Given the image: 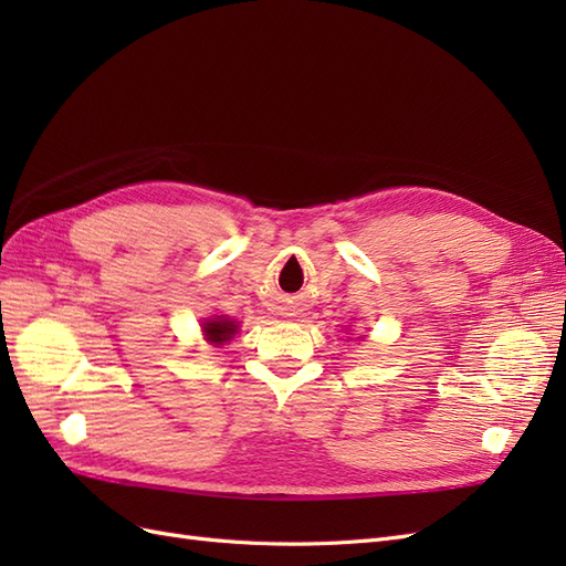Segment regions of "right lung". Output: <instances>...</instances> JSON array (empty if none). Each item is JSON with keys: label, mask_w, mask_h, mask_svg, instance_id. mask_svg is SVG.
Returning a JSON list of instances; mask_svg holds the SVG:
<instances>
[{"label": "right lung", "mask_w": 566, "mask_h": 566, "mask_svg": "<svg viewBox=\"0 0 566 566\" xmlns=\"http://www.w3.org/2000/svg\"><path fill=\"white\" fill-rule=\"evenodd\" d=\"M238 328H241V323L233 321V318H227V316H214V318H208L202 323L205 339H208L210 345H214V347L231 342L233 335L238 333Z\"/></svg>", "instance_id": "obj_1"}]
</instances>
